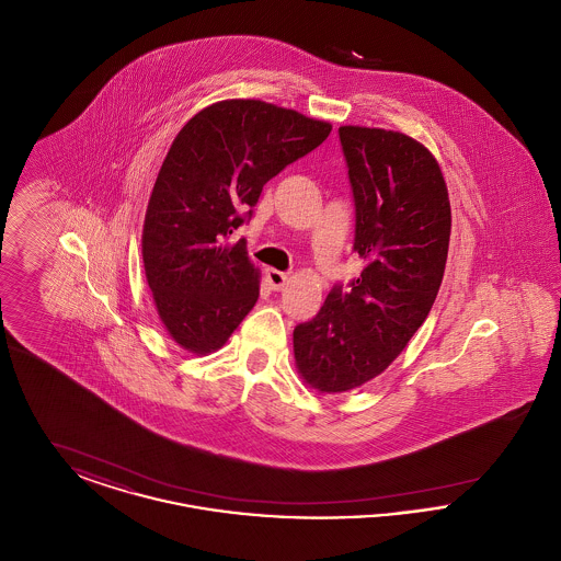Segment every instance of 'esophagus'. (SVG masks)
<instances>
[{"instance_id":"esophagus-1","label":"esophagus","mask_w":561,"mask_h":561,"mask_svg":"<svg viewBox=\"0 0 561 561\" xmlns=\"http://www.w3.org/2000/svg\"><path fill=\"white\" fill-rule=\"evenodd\" d=\"M265 279H267L271 290H284V286L288 284V273H282L277 268H267Z\"/></svg>"}]
</instances>
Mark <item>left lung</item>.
<instances>
[{
    "mask_svg": "<svg viewBox=\"0 0 561 561\" xmlns=\"http://www.w3.org/2000/svg\"><path fill=\"white\" fill-rule=\"evenodd\" d=\"M355 199L353 250L366 267L294 328L300 378L345 393L385 373L427 320L448 259L453 213L442 168L408 134L341 126Z\"/></svg>",
    "mask_w": 561,
    "mask_h": 561,
    "instance_id": "8db88e82",
    "label": "left lung"
}]
</instances>
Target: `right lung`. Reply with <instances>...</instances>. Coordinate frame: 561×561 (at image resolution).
I'll list each match as a JSON object with an SVG mask.
<instances>
[{
  "label": "right lung",
  "mask_w": 561,
  "mask_h": 561,
  "mask_svg": "<svg viewBox=\"0 0 561 561\" xmlns=\"http://www.w3.org/2000/svg\"><path fill=\"white\" fill-rule=\"evenodd\" d=\"M332 124L254 99L195 113L170 145L142 225L147 284L168 336L188 353L222 347L252 311L261 271L229 241L265 183L328 138Z\"/></svg>",
  "instance_id": "obj_1"
}]
</instances>
